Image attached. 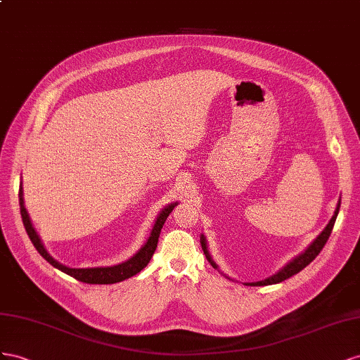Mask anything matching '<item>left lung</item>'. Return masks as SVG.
<instances>
[{
	"label": "left lung",
	"mask_w": 360,
	"mask_h": 360,
	"mask_svg": "<svg viewBox=\"0 0 360 360\" xmlns=\"http://www.w3.org/2000/svg\"><path fill=\"white\" fill-rule=\"evenodd\" d=\"M340 207H341V199L338 200V205H336V210H335V214L333 217L330 219V221L327 223V226L324 228V231L318 235V237L315 238V241L307 248L302 255L295 256V258L286 264L282 270L277 271L276 274L266 277V279L264 281H259V282H252V283H245L248 286H265V285H273V283H279V282H283L285 279H288V277L297 274L299 271H302L306 265H309L316 256L318 253H320L323 250V248L326 245L328 237H330L332 233V229L335 226V221H336V217H338V212H340ZM200 244H202V249H203V253L205 256H207V259L211 262V265L214 266V269H217V264H215L211 258V255L208 252V248H207V240H205L203 235H200Z\"/></svg>",
	"instance_id": "obj_1"
}]
</instances>
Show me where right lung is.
I'll use <instances>...</instances> for the list:
<instances>
[{
	"label": "right lung",
	"mask_w": 360,
	"mask_h": 360,
	"mask_svg": "<svg viewBox=\"0 0 360 360\" xmlns=\"http://www.w3.org/2000/svg\"><path fill=\"white\" fill-rule=\"evenodd\" d=\"M19 207H20V215H22V223L25 226V231L28 233L30 240H32L33 245L36 248V250L44 256V258L53 265L56 269H58L60 271H63L72 277H75L77 281H81L84 283H98V285H108V283H117L128 279V277L136 276L137 273H140L145 266L149 264L152 255L155 253L157 244H158V237L160 232L162 229V224L166 221V219L169 217V214L173 211V208L176 207V203H170L164 208L160 215L155 220V224H153L150 237L148 238V241L145 243V245L129 258L128 261L112 265V266H95V269H70V266H66L63 264L57 262L53 256H51L46 249L44 248L42 241H40L37 232L34 231L32 220H30V215L24 207V198H22V186L19 188Z\"/></svg>",
	"instance_id": "right-lung-1"
}]
</instances>
